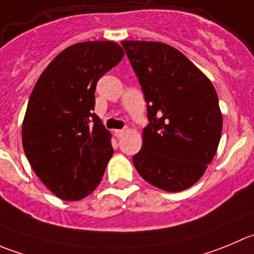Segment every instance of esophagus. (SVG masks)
I'll use <instances>...</instances> for the list:
<instances>
[{"instance_id":"34e87169","label":"esophagus","mask_w":254,"mask_h":254,"mask_svg":"<svg viewBox=\"0 0 254 254\" xmlns=\"http://www.w3.org/2000/svg\"><path fill=\"white\" fill-rule=\"evenodd\" d=\"M126 132H127V129H116L115 136L117 137V138H121V137H122Z\"/></svg>"}]
</instances>
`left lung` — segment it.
Returning a JSON list of instances; mask_svg holds the SVG:
<instances>
[{"label":"left lung","mask_w":254,"mask_h":254,"mask_svg":"<svg viewBox=\"0 0 254 254\" xmlns=\"http://www.w3.org/2000/svg\"><path fill=\"white\" fill-rule=\"evenodd\" d=\"M138 77L149 123L142 148L132 158L154 187L180 192L203 176L217 152L222 113L212 82L175 47L122 41Z\"/></svg>","instance_id":"1"}]
</instances>
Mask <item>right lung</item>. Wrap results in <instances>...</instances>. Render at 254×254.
<instances>
[{"mask_svg": "<svg viewBox=\"0 0 254 254\" xmlns=\"http://www.w3.org/2000/svg\"><path fill=\"white\" fill-rule=\"evenodd\" d=\"M123 55L112 41L76 43L53 59L33 87L23 149L38 178L64 201L93 192L112 157L110 131L93 113L95 91Z\"/></svg>", "mask_w": 254, "mask_h": 254, "instance_id": "1", "label": "right lung"}]
</instances>
